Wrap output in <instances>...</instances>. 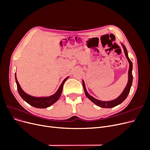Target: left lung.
Segmentation results:
<instances>
[{
  "label": "left lung",
  "mask_w": 150,
  "mask_h": 150,
  "mask_svg": "<svg viewBox=\"0 0 150 150\" xmlns=\"http://www.w3.org/2000/svg\"><path fill=\"white\" fill-rule=\"evenodd\" d=\"M121 44H122V46L123 49L125 57H126V58H127V59H128V61L129 62V70H128V83L127 84V86H126V87L125 88L124 90L123 91V92H122V93L119 97H118L116 98H115V99H114V100H110V101H101V100L96 99L94 97H93L92 96H91L90 94L88 92V91H87V90H86V88L84 81L83 80V88H84L85 95L91 101H92L94 104H96L98 106H100V107H101V108H111L115 107L117 105H120V103H122V102L126 98H127V97L128 95V93H129L130 89H131L132 83V63L131 61L129 59V58L128 57V52H127V49H126L125 45L122 43H121Z\"/></svg>",
  "instance_id": "1"
}]
</instances>
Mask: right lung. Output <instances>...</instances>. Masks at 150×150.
<instances>
[{
  "instance_id": "1",
  "label": "right lung",
  "mask_w": 150,
  "mask_h": 150,
  "mask_svg": "<svg viewBox=\"0 0 150 150\" xmlns=\"http://www.w3.org/2000/svg\"><path fill=\"white\" fill-rule=\"evenodd\" d=\"M68 78L69 76L66 77L65 79L63 80V81L61 84L57 91L54 94H53V95L49 97H34V96L28 95V93H27L22 90L17 80L16 74H15V80L17 84L18 91L19 95L22 98V99L24 101H25L27 103H28L31 106L37 108H48L51 105H52L53 104H54L55 102H57L61 95L63 85H64V82L68 79Z\"/></svg>"
}]
</instances>
